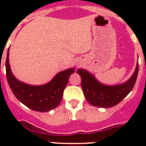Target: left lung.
Returning a JSON list of instances; mask_svg holds the SVG:
<instances>
[{"label":"left lung","instance_id":"obj_1","mask_svg":"<svg viewBox=\"0 0 146 146\" xmlns=\"http://www.w3.org/2000/svg\"><path fill=\"white\" fill-rule=\"evenodd\" d=\"M139 64L129 80L116 86L103 85L95 76L83 69H79L77 73L81 76V86L89 103L98 108H111L120 103L131 92L138 76Z\"/></svg>","mask_w":146,"mask_h":146}]
</instances>
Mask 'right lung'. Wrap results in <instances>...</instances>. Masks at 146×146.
<instances>
[{"label": "right lung", "mask_w": 146, "mask_h": 146, "mask_svg": "<svg viewBox=\"0 0 146 146\" xmlns=\"http://www.w3.org/2000/svg\"><path fill=\"white\" fill-rule=\"evenodd\" d=\"M75 69L61 71L47 84L31 86L17 80L13 75L9 64V49L6 59V76L8 84L17 99L33 111L47 112L60 103L69 78Z\"/></svg>", "instance_id": "obj_1"}]
</instances>
